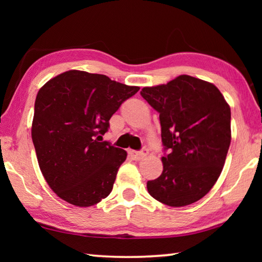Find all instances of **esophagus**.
I'll use <instances>...</instances> for the list:
<instances>
[{
  "instance_id": "1",
  "label": "esophagus",
  "mask_w": 262,
  "mask_h": 262,
  "mask_svg": "<svg viewBox=\"0 0 262 262\" xmlns=\"http://www.w3.org/2000/svg\"><path fill=\"white\" fill-rule=\"evenodd\" d=\"M129 154L134 161H141V159H143L149 154V150L147 148H143L141 151H130Z\"/></svg>"
}]
</instances>
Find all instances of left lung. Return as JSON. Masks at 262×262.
<instances>
[{
    "label": "left lung",
    "instance_id": "1",
    "mask_svg": "<svg viewBox=\"0 0 262 262\" xmlns=\"http://www.w3.org/2000/svg\"><path fill=\"white\" fill-rule=\"evenodd\" d=\"M141 96L159 113L163 172L149 180V194L170 207L188 206L212 188L231 142V111L214 84L180 75L147 86Z\"/></svg>",
    "mask_w": 262,
    "mask_h": 262
}]
</instances>
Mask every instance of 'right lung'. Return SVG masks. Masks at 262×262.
<instances>
[{
    "label": "right lung",
    "instance_id": "obj_1",
    "mask_svg": "<svg viewBox=\"0 0 262 262\" xmlns=\"http://www.w3.org/2000/svg\"><path fill=\"white\" fill-rule=\"evenodd\" d=\"M139 90L81 70L57 75L39 90L31 134L43 178L62 200L90 207L112 192L127 152L101 136Z\"/></svg>",
    "mask_w": 262,
    "mask_h": 262
}]
</instances>
